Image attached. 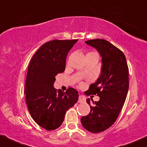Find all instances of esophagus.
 <instances>
[{
  "label": "esophagus",
  "instance_id": "1",
  "mask_svg": "<svg viewBox=\"0 0 147 147\" xmlns=\"http://www.w3.org/2000/svg\"><path fill=\"white\" fill-rule=\"evenodd\" d=\"M85 100H86V98L84 96H82V95H80V96H79V100H78V102H85Z\"/></svg>",
  "mask_w": 147,
  "mask_h": 147
}]
</instances>
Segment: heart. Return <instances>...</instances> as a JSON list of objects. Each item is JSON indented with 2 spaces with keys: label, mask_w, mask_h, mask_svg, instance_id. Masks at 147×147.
I'll list each match as a JSON object with an SVG mask.
<instances>
[{
  "label": "heart",
  "mask_w": 147,
  "mask_h": 147,
  "mask_svg": "<svg viewBox=\"0 0 147 147\" xmlns=\"http://www.w3.org/2000/svg\"><path fill=\"white\" fill-rule=\"evenodd\" d=\"M88 54H89V53H88Z\"/></svg>",
  "instance_id": "1"
}]
</instances>
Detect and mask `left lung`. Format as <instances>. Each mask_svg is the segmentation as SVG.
Masks as SVG:
<instances>
[{
    "instance_id": "8db88e82",
    "label": "left lung",
    "mask_w": 147,
    "mask_h": 147,
    "mask_svg": "<svg viewBox=\"0 0 147 147\" xmlns=\"http://www.w3.org/2000/svg\"><path fill=\"white\" fill-rule=\"evenodd\" d=\"M102 57V71L98 80L85 93L97 94L100 100L86 99L91 111L82 117L81 123L88 131L98 133L107 130L117 120L128 91V67L123 53L109 42L102 39L86 41Z\"/></svg>"
}]
</instances>
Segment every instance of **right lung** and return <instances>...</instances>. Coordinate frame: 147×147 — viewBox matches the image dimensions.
<instances>
[{
  "label": "right lung",
  "mask_w": 147,
  "mask_h": 147,
  "mask_svg": "<svg viewBox=\"0 0 147 147\" xmlns=\"http://www.w3.org/2000/svg\"><path fill=\"white\" fill-rule=\"evenodd\" d=\"M77 40H54L42 45L29 63L25 91L28 109L42 128L53 130L61 126L66 111L78 100L76 89L65 92L54 88L55 77L65 70L66 57Z\"/></svg>",
  "instance_id": "obj_1"
}]
</instances>
